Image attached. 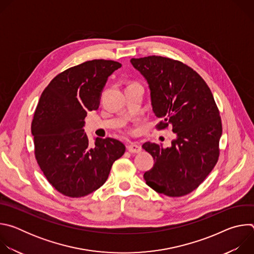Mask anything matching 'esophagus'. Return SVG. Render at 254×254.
Listing matches in <instances>:
<instances>
[{
    "label": "esophagus",
    "instance_id": "1",
    "mask_svg": "<svg viewBox=\"0 0 254 254\" xmlns=\"http://www.w3.org/2000/svg\"><path fill=\"white\" fill-rule=\"evenodd\" d=\"M127 151L129 153H139L141 151V147L136 142H130L127 146Z\"/></svg>",
    "mask_w": 254,
    "mask_h": 254
}]
</instances>
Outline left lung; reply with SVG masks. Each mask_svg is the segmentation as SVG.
<instances>
[{
	"label": "left lung",
	"mask_w": 254,
	"mask_h": 254,
	"mask_svg": "<svg viewBox=\"0 0 254 254\" xmlns=\"http://www.w3.org/2000/svg\"><path fill=\"white\" fill-rule=\"evenodd\" d=\"M148 80L157 129L168 127L177 134L171 148L147 141L154 167L143 175L149 187L169 197H182L197 189L218 162L222 123L205 80L190 66L163 56L131 58Z\"/></svg>",
	"instance_id": "8db88e82"
}]
</instances>
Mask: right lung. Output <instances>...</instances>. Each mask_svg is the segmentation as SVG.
<instances>
[{
  "label": "right lung",
  "mask_w": 254,
  "mask_h": 254,
  "mask_svg": "<svg viewBox=\"0 0 254 254\" xmlns=\"http://www.w3.org/2000/svg\"><path fill=\"white\" fill-rule=\"evenodd\" d=\"M121 66L114 60L85 61L60 72L40 96L31 126L34 154L48 182L64 196L80 198L100 188L126 152L113 137H96L90 147L82 128L87 113L99 106L107 77Z\"/></svg>",
  "instance_id": "add662e5"
}]
</instances>
